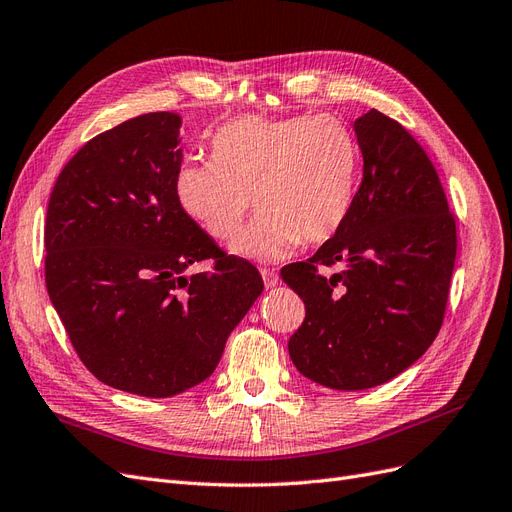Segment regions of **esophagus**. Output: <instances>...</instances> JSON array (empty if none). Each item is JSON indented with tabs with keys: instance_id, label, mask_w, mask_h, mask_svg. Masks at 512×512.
Returning <instances> with one entry per match:
<instances>
[{
	"instance_id": "1",
	"label": "esophagus",
	"mask_w": 512,
	"mask_h": 512,
	"mask_svg": "<svg viewBox=\"0 0 512 512\" xmlns=\"http://www.w3.org/2000/svg\"><path fill=\"white\" fill-rule=\"evenodd\" d=\"M261 278H263V285H266V289H272L278 285V274L274 270H261Z\"/></svg>"
}]
</instances>
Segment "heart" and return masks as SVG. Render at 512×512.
<instances>
[{"label":"heart","mask_w":512,"mask_h":512,"mask_svg":"<svg viewBox=\"0 0 512 512\" xmlns=\"http://www.w3.org/2000/svg\"><path fill=\"white\" fill-rule=\"evenodd\" d=\"M212 159H187L174 176L176 202L214 240H227L251 206L259 208L229 242L257 263L283 261L302 240L332 238L353 208L361 151L342 119H261L246 114L210 140Z\"/></svg>","instance_id":"obj_1"}]
</instances>
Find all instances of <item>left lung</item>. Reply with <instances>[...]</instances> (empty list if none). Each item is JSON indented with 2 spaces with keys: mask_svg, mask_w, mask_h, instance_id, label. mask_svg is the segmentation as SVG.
I'll list each match as a JSON object with an SVG mask.
<instances>
[{
  "mask_svg": "<svg viewBox=\"0 0 512 512\" xmlns=\"http://www.w3.org/2000/svg\"><path fill=\"white\" fill-rule=\"evenodd\" d=\"M353 129L364 178L349 219L310 259L280 270L306 306L289 338L293 366L338 391L383 385L430 349L457 253L447 195L417 140L374 108ZM334 265L332 275L318 270Z\"/></svg>",
  "mask_w": 512,
  "mask_h": 512,
  "instance_id": "left-lung-1",
  "label": "left lung"
}]
</instances>
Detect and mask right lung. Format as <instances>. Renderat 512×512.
Returning a JSON list of instances; mask_svg holds the SVG:
<instances>
[{
    "instance_id": "obj_1",
    "label": "right lung",
    "mask_w": 512,
    "mask_h": 512,
    "mask_svg": "<svg viewBox=\"0 0 512 512\" xmlns=\"http://www.w3.org/2000/svg\"><path fill=\"white\" fill-rule=\"evenodd\" d=\"M180 125L151 112L89 140L61 170L44 225L46 289L80 361L144 398L206 381L263 291L255 266L180 210ZM202 258L215 270L187 277Z\"/></svg>"
}]
</instances>
